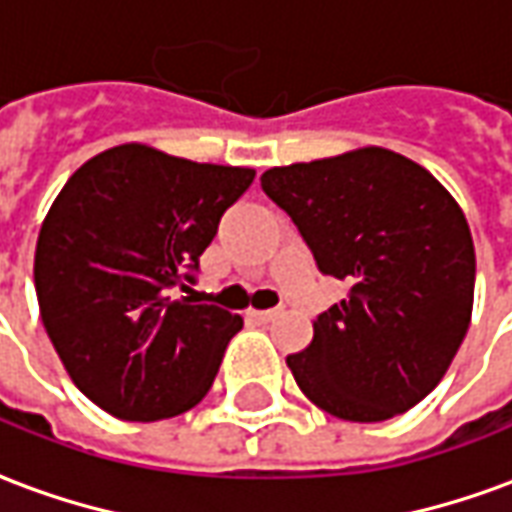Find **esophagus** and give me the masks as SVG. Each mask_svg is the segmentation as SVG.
<instances>
[{"label":"esophagus","instance_id":"obj_1","mask_svg":"<svg viewBox=\"0 0 512 512\" xmlns=\"http://www.w3.org/2000/svg\"><path fill=\"white\" fill-rule=\"evenodd\" d=\"M284 309L281 306H276V309H262V312H250V317H256L259 323H270V320H276L278 315H281Z\"/></svg>","mask_w":512,"mask_h":512}]
</instances>
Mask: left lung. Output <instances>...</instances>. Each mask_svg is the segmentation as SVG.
I'll list each match as a JSON object with an SVG mask.
<instances>
[{"label":"left lung","mask_w":512,"mask_h":512,"mask_svg":"<svg viewBox=\"0 0 512 512\" xmlns=\"http://www.w3.org/2000/svg\"><path fill=\"white\" fill-rule=\"evenodd\" d=\"M264 195L287 211L317 270L348 295L287 357L303 396L343 421H387L426 398L463 343L477 256L457 200L424 167L362 147L273 167Z\"/></svg>","instance_id":"8db88e82"}]
</instances>
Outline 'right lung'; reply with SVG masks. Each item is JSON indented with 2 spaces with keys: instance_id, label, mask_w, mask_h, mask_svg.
<instances>
[{
  "instance_id": "obj_1",
  "label": "right lung",
  "mask_w": 512,
  "mask_h": 512,
  "mask_svg": "<svg viewBox=\"0 0 512 512\" xmlns=\"http://www.w3.org/2000/svg\"><path fill=\"white\" fill-rule=\"evenodd\" d=\"M253 178L119 144L55 197L35 245V295L63 368L97 407L161 421L209 393L242 317L178 292H192L220 217Z\"/></svg>"
}]
</instances>
